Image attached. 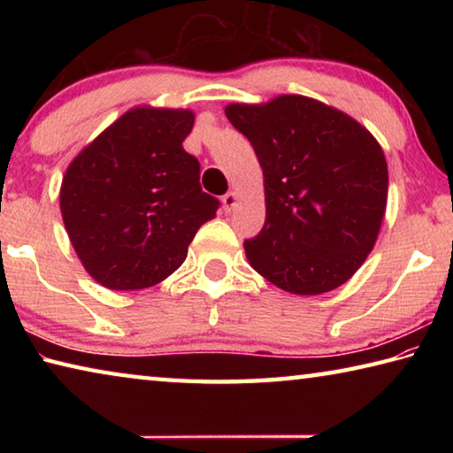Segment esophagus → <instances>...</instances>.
Here are the masks:
<instances>
[{"label": "esophagus", "instance_id": "34e87169", "mask_svg": "<svg viewBox=\"0 0 453 453\" xmlns=\"http://www.w3.org/2000/svg\"><path fill=\"white\" fill-rule=\"evenodd\" d=\"M237 199H240V197H237L235 191H227V194H226L224 197H221V202H224V210H226L227 213L234 211V208L237 205Z\"/></svg>", "mask_w": 453, "mask_h": 453}]
</instances>
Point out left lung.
<instances>
[{"label":"left lung","mask_w":453,"mask_h":453,"mask_svg":"<svg viewBox=\"0 0 453 453\" xmlns=\"http://www.w3.org/2000/svg\"><path fill=\"white\" fill-rule=\"evenodd\" d=\"M264 170L265 224L243 242L250 265L297 296L340 288L373 250L388 164L354 118L303 96L226 107Z\"/></svg>","instance_id":"8db88e82"}]
</instances>
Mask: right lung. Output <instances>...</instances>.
I'll return each mask as SVG.
<instances>
[{"mask_svg": "<svg viewBox=\"0 0 453 453\" xmlns=\"http://www.w3.org/2000/svg\"><path fill=\"white\" fill-rule=\"evenodd\" d=\"M194 111L134 107L67 167L59 208L75 254L110 289L151 288L172 275L219 199L202 191L183 150Z\"/></svg>", "mask_w": 453, "mask_h": 453, "instance_id": "add662e5", "label": "right lung"}]
</instances>
